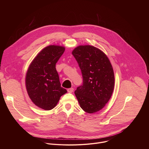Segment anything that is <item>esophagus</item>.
<instances>
[{"instance_id": "1", "label": "esophagus", "mask_w": 149, "mask_h": 149, "mask_svg": "<svg viewBox=\"0 0 149 149\" xmlns=\"http://www.w3.org/2000/svg\"><path fill=\"white\" fill-rule=\"evenodd\" d=\"M68 92H69V93H72L73 92V91H74V89L73 88H69V89H68Z\"/></svg>"}]
</instances>
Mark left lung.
Listing matches in <instances>:
<instances>
[{"label":"left lung","mask_w":149,"mask_h":149,"mask_svg":"<svg viewBox=\"0 0 149 149\" xmlns=\"http://www.w3.org/2000/svg\"><path fill=\"white\" fill-rule=\"evenodd\" d=\"M72 54L81 69L83 84L74 91L81 108L92 113L102 109L113 92L115 77L112 66L106 55L90 45L79 46Z\"/></svg>","instance_id":"left-lung-1"}]
</instances>
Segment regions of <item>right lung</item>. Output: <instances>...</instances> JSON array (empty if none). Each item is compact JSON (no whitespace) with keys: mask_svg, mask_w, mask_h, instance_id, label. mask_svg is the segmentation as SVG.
<instances>
[{"mask_svg":"<svg viewBox=\"0 0 149 149\" xmlns=\"http://www.w3.org/2000/svg\"><path fill=\"white\" fill-rule=\"evenodd\" d=\"M65 47L50 45L44 48L30 65L26 76L28 95L37 106L50 110L66 93L61 86L56 65L63 54Z\"/></svg>","mask_w":149,"mask_h":149,"instance_id":"1","label":"right lung"}]
</instances>
